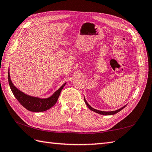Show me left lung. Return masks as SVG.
Returning a JSON list of instances; mask_svg holds the SVG:
<instances>
[{
	"instance_id": "obj_1",
	"label": "left lung",
	"mask_w": 152,
	"mask_h": 152,
	"mask_svg": "<svg viewBox=\"0 0 152 152\" xmlns=\"http://www.w3.org/2000/svg\"><path fill=\"white\" fill-rule=\"evenodd\" d=\"M84 102H85V103L86 104V105L88 106V107L90 109L91 111H94V112H96V113H98V114L103 115H115L116 113H117L118 112H119L120 111H121L122 109H123L124 107H125L126 105H124V106L123 107H121V108L118 109L117 110H115V111H99V110H97L96 109H94L93 107H91L90 105H89L88 103L86 102L85 97H84Z\"/></svg>"
}]
</instances>
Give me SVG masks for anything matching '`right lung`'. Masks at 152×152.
<instances>
[{
  "mask_svg": "<svg viewBox=\"0 0 152 152\" xmlns=\"http://www.w3.org/2000/svg\"><path fill=\"white\" fill-rule=\"evenodd\" d=\"M8 83L11 91L12 92L14 97L20 103L21 105L32 112H43L51 108L55 105L58 100L61 90L66 83L62 85L61 87L55 91L52 96L47 98H41L38 97L31 96L23 93L22 91L18 90L15 86L10 79V72L8 70Z\"/></svg>",
  "mask_w": 152,
  "mask_h": 152,
  "instance_id": "obj_1",
  "label": "right lung"
}]
</instances>
